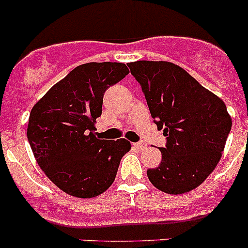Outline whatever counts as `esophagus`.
I'll return each instance as SVG.
<instances>
[{"mask_svg":"<svg viewBox=\"0 0 248 248\" xmlns=\"http://www.w3.org/2000/svg\"><path fill=\"white\" fill-rule=\"evenodd\" d=\"M134 146H136V148L138 149V150H143V149L146 148V144L143 143V141H140V143H136V144H134Z\"/></svg>","mask_w":248,"mask_h":248,"instance_id":"1","label":"esophagus"}]
</instances>
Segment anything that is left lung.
<instances>
[{
    "label": "left lung",
    "instance_id": "1",
    "mask_svg": "<svg viewBox=\"0 0 248 248\" xmlns=\"http://www.w3.org/2000/svg\"><path fill=\"white\" fill-rule=\"evenodd\" d=\"M128 68L167 137L160 166L148 170L149 180L173 195L198 188L219 162L232 129L224 102L170 62L139 60Z\"/></svg>",
    "mask_w": 248,
    "mask_h": 248
}]
</instances>
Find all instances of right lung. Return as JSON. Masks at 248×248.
Instances as JSON below:
<instances>
[{"label": "right lung", "mask_w": 248, "mask_h": 248, "mask_svg": "<svg viewBox=\"0 0 248 248\" xmlns=\"http://www.w3.org/2000/svg\"><path fill=\"white\" fill-rule=\"evenodd\" d=\"M129 70L122 63L76 66L31 109L28 139L45 174L60 190L80 199L100 195L116 177L127 139H99L95 120L104 93Z\"/></svg>", "instance_id": "add662e5"}]
</instances>
